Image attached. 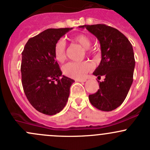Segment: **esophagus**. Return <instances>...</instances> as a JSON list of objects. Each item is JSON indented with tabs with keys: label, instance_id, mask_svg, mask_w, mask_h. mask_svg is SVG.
<instances>
[{
	"label": "esophagus",
	"instance_id": "obj_1",
	"mask_svg": "<svg viewBox=\"0 0 150 150\" xmlns=\"http://www.w3.org/2000/svg\"><path fill=\"white\" fill-rule=\"evenodd\" d=\"M86 81V79H78L77 81H79V82H85Z\"/></svg>",
	"mask_w": 150,
	"mask_h": 150
}]
</instances>
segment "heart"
<instances>
[{
	"label": "heart",
	"mask_w": 150,
	"mask_h": 150,
	"mask_svg": "<svg viewBox=\"0 0 150 150\" xmlns=\"http://www.w3.org/2000/svg\"><path fill=\"white\" fill-rule=\"evenodd\" d=\"M71 40L78 43L85 48L86 52L90 51L89 47L92 45V39L88 35L79 34L74 36ZM54 55L58 62H64L66 58V45L64 40H58L54 46ZM92 69V65L88 61L81 62H69L63 67V73L70 78L81 79L85 76L88 72Z\"/></svg>",
	"instance_id": "heart-1"
}]
</instances>
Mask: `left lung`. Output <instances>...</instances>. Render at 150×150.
I'll list each match as a JSON object with an SVG mask.
<instances>
[{
    "label": "left lung",
    "instance_id": "obj_1",
    "mask_svg": "<svg viewBox=\"0 0 150 150\" xmlns=\"http://www.w3.org/2000/svg\"><path fill=\"white\" fill-rule=\"evenodd\" d=\"M98 39L102 59L93 74L98 78L100 89L89 95L91 104L100 110H113L123 103L133 82L135 59L128 38L118 29L105 24L80 26Z\"/></svg>",
    "mask_w": 150,
    "mask_h": 150
}]
</instances>
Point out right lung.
Segmentation results:
<instances>
[{
    "label": "right lung",
    "mask_w": 150,
    "mask_h": 150,
    "mask_svg": "<svg viewBox=\"0 0 150 150\" xmlns=\"http://www.w3.org/2000/svg\"><path fill=\"white\" fill-rule=\"evenodd\" d=\"M72 28L47 29L30 38L21 53V83L27 100L39 112L52 115L66 106L73 79L62 76L54 46Z\"/></svg>",
    "instance_id": "obj_1"
}]
</instances>
